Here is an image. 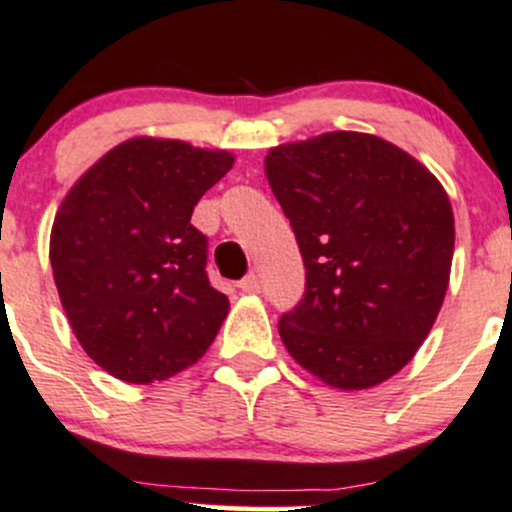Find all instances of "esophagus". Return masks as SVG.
<instances>
[{
	"mask_svg": "<svg viewBox=\"0 0 512 512\" xmlns=\"http://www.w3.org/2000/svg\"><path fill=\"white\" fill-rule=\"evenodd\" d=\"M239 288H241V291H244V293H258V291H261V283H258L256 273H249V276H246L244 281L239 283Z\"/></svg>",
	"mask_w": 512,
	"mask_h": 512,
	"instance_id": "esophagus-1",
	"label": "esophagus"
}]
</instances>
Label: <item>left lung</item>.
I'll list each match as a JSON object with an SVG mask.
<instances>
[{"instance_id": "left-lung-1", "label": "left lung", "mask_w": 512, "mask_h": 512, "mask_svg": "<svg viewBox=\"0 0 512 512\" xmlns=\"http://www.w3.org/2000/svg\"><path fill=\"white\" fill-rule=\"evenodd\" d=\"M266 179L306 266V293L278 321L283 346L341 391L388 381L416 356L448 291L445 189L411 154L361 131L276 146Z\"/></svg>"}]
</instances>
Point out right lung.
<instances>
[{
	"instance_id": "add662e5",
	"label": "right lung",
	"mask_w": 512,
	"mask_h": 512,
	"mask_svg": "<svg viewBox=\"0 0 512 512\" xmlns=\"http://www.w3.org/2000/svg\"><path fill=\"white\" fill-rule=\"evenodd\" d=\"M231 166L229 151L139 136L64 196L49 239L54 283L86 356L119 381H166L214 343L229 298L209 283V241L191 214Z\"/></svg>"
}]
</instances>
